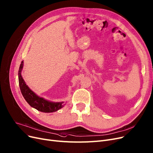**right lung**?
Returning <instances> with one entry per match:
<instances>
[{
    "mask_svg": "<svg viewBox=\"0 0 153 153\" xmlns=\"http://www.w3.org/2000/svg\"><path fill=\"white\" fill-rule=\"evenodd\" d=\"M24 62H22L20 65L19 73H18V78H19V87L22 95L24 99L32 107L37 109L38 111L42 112H54L58 111L59 109L63 107V102H52L45 100L42 97H39L34 92L30 90L27 85H26L25 82L23 80L21 75V71L23 68Z\"/></svg>",
    "mask_w": 153,
    "mask_h": 153,
    "instance_id": "1",
    "label": "right lung"
}]
</instances>
